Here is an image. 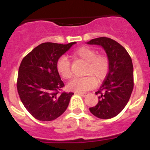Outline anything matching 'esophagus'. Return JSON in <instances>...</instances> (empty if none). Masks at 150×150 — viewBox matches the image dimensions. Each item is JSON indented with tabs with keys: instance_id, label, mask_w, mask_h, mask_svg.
I'll return each mask as SVG.
<instances>
[{
	"instance_id": "1",
	"label": "esophagus",
	"mask_w": 150,
	"mask_h": 150,
	"mask_svg": "<svg viewBox=\"0 0 150 150\" xmlns=\"http://www.w3.org/2000/svg\"><path fill=\"white\" fill-rule=\"evenodd\" d=\"M78 94L81 95V96H86V95H87L88 93H82V92H78Z\"/></svg>"
}]
</instances>
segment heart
I'll use <instances>...</instances> for the list:
<instances>
[{
	"label": "heart",
	"mask_w": 150,
	"mask_h": 150,
	"mask_svg": "<svg viewBox=\"0 0 150 150\" xmlns=\"http://www.w3.org/2000/svg\"><path fill=\"white\" fill-rule=\"evenodd\" d=\"M71 56L75 59L86 62V65L83 72L85 76L71 81L68 84L69 89L76 92H86L93 88L96 82H102L107 78L110 67V57L107 54H97L94 48L83 46L74 50ZM56 69L64 79L69 80L72 77L70 63L65 57H60L57 60Z\"/></svg>",
	"instance_id": "obj_1"
}]
</instances>
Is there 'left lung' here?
Returning <instances> with one entry per match:
<instances>
[{
  "mask_svg": "<svg viewBox=\"0 0 150 150\" xmlns=\"http://www.w3.org/2000/svg\"><path fill=\"white\" fill-rule=\"evenodd\" d=\"M88 43L102 46L110 60L108 75L95 92L98 103L89 110L99 118H112L123 110L131 97L134 85L132 60L125 48L111 38H97Z\"/></svg>",
  "mask_w": 150,
  "mask_h": 150,
  "instance_id": "1",
  "label": "left lung"
}]
</instances>
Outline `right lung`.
<instances>
[{"label": "right lung", "instance_id": "right-lung-1", "mask_svg": "<svg viewBox=\"0 0 150 150\" xmlns=\"http://www.w3.org/2000/svg\"><path fill=\"white\" fill-rule=\"evenodd\" d=\"M75 43H41L22 60L16 82L17 91L23 105L37 120H54L67 108L74 93L62 91L64 84L56 64Z\"/></svg>", "mask_w": 150, "mask_h": 150}]
</instances>
